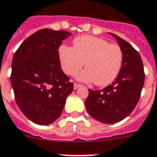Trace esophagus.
Returning <instances> with one entry per match:
<instances>
[{"label": "esophagus", "mask_w": 157, "mask_h": 157, "mask_svg": "<svg viewBox=\"0 0 157 157\" xmlns=\"http://www.w3.org/2000/svg\"><path fill=\"white\" fill-rule=\"evenodd\" d=\"M80 87H81V84H77V83H74V85H73V88H74V90L77 89V88H80Z\"/></svg>", "instance_id": "34e87169"}]
</instances>
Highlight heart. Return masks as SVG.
I'll return each mask as SVG.
<instances>
[{
  "mask_svg": "<svg viewBox=\"0 0 157 157\" xmlns=\"http://www.w3.org/2000/svg\"><path fill=\"white\" fill-rule=\"evenodd\" d=\"M73 47L62 45L58 55L62 68L68 75H74L84 66L85 70L77 75L84 82H95L98 86L111 84L119 74L123 53L118 45L91 35L75 38Z\"/></svg>",
  "mask_w": 157,
  "mask_h": 157,
  "instance_id": "1",
  "label": "heart"
}]
</instances>
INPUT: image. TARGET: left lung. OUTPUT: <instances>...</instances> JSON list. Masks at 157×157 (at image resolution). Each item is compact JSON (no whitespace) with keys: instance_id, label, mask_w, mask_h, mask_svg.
<instances>
[{"instance_id":"left-lung-1","label":"left lung","mask_w":157,"mask_h":157,"mask_svg":"<svg viewBox=\"0 0 157 157\" xmlns=\"http://www.w3.org/2000/svg\"><path fill=\"white\" fill-rule=\"evenodd\" d=\"M110 34L123 53L122 69L114 82L103 89H88L84 104L92 118L103 123L114 124L126 118L135 108L144 86V72L137 50L118 35Z\"/></svg>"}]
</instances>
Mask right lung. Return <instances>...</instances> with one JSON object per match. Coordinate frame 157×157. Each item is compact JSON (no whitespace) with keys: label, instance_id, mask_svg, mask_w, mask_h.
<instances>
[{"label":"right lung","instance_id":"obj_1","mask_svg":"<svg viewBox=\"0 0 157 157\" xmlns=\"http://www.w3.org/2000/svg\"><path fill=\"white\" fill-rule=\"evenodd\" d=\"M69 31L39 30L22 43L12 62L11 84L17 106L31 122L49 125L63 111L73 83L61 68L58 49Z\"/></svg>","mask_w":157,"mask_h":157}]
</instances>
